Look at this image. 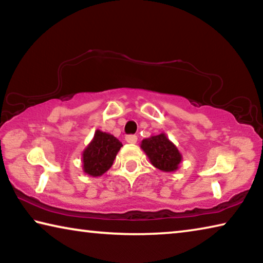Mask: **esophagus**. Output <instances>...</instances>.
I'll return each mask as SVG.
<instances>
[{"label":"esophagus","instance_id":"obj_1","mask_svg":"<svg viewBox=\"0 0 263 263\" xmlns=\"http://www.w3.org/2000/svg\"><path fill=\"white\" fill-rule=\"evenodd\" d=\"M125 140H126V142H128V144H136L137 140H138V138L135 135H130V136H126L125 137Z\"/></svg>","mask_w":263,"mask_h":263}]
</instances>
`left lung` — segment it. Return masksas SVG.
I'll return each mask as SVG.
<instances>
[{
    "label": "left lung",
    "instance_id": "8db88e82",
    "mask_svg": "<svg viewBox=\"0 0 263 263\" xmlns=\"http://www.w3.org/2000/svg\"><path fill=\"white\" fill-rule=\"evenodd\" d=\"M141 149L149 159V162L160 171L171 173L179 169L182 161V154L174 142L168 139L166 133L151 136L141 141Z\"/></svg>",
    "mask_w": 263,
    "mask_h": 263
}]
</instances>
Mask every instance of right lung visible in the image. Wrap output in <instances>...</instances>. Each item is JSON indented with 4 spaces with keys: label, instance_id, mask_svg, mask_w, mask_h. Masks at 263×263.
Here are the masks:
<instances>
[{
    "label": "right lung",
    "instance_id": "add662e5",
    "mask_svg": "<svg viewBox=\"0 0 263 263\" xmlns=\"http://www.w3.org/2000/svg\"><path fill=\"white\" fill-rule=\"evenodd\" d=\"M122 142L110 133L96 130L94 138L82 152L83 172L92 177H99L112 166Z\"/></svg>",
    "mask_w": 263,
    "mask_h": 263
}]
</instances>
